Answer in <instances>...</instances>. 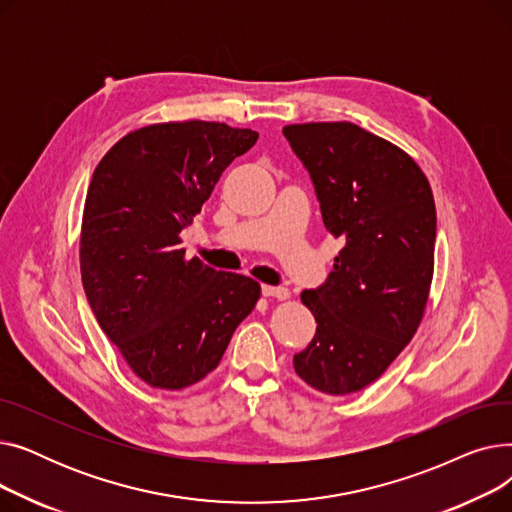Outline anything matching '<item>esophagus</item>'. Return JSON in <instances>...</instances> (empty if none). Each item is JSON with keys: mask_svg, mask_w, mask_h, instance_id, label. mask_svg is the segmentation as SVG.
<instances>
[{"mask_svg": "<svg viewBox=\"0 0 512 512\" xmlns=\"http://www.w3.org/2000/svg\"><path fill=\"white\" fill-rule=\"evenodd\" d=\"M261 292L263 297H270V299H278V301H286L290 297V292L286 288H278V286H267L263 284L261 286Z\"/></svg>", "mask_w": 512, "mask_h": 512, "instance_id": "34e87169", "label": "esophagus"}]
</instances>
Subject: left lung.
<instances>
[{
  "label": "left lung",
  "mask_w": 512,
  "mask_h": 512,
  "mask_svg": "<svg viewBox=\"0 0 512 512\" xmlns=\"http://www.w3.org/2000/svg\"><path fill=\"white\" fill-rule=\"evenodd\" d=\"M282 132L342 242L326 284L301 294L317 332L294 355V371L324 394H353L380 378L423 319L434 278L432 186L409 153L353 122Z\"/></svg>",
  "instance_id": "left-lung-1"
}]
</instances>
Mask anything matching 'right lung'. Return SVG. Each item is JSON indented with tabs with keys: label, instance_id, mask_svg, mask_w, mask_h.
Wrapping results in <instances>:
<instances>
[{
	"label": "right lung",
	"instance_id": "1",
	"mask_svg": "<svg viewBox=\"0 0 512 512\" xmlns=\"http://www.w3.org/2000/svg\"><path fill=\"white\" fill-rule=\"evenodd\" d=\"M259 134L224 122L128 132L97 164L80 226V276L105 336L159 390L201 382L257 305L261 286L186 259L180 232Z\"/></svg>",
	"mask_w": 512,
	"mask_h": 512
}]
</instances>
